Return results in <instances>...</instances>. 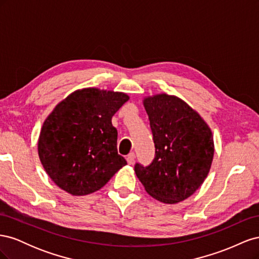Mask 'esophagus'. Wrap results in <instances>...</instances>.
I'll use <instances>...</instances> for the list:
<instances>
[{"label": "esophagus", "mask_w": 259, "mask_h": 259, "mask_svg": "<svg viewBox=\"0 0 259 259\" xmlns=\"http://www.w3.org/2000/svg\"><path fill=\"white\" fill-rule=\"evenodd\" d=\"M126 161H127V163L130 164V165H133V164H134V161H135V153L134 152H131L126 156Z\"/></svg>", "instance_id": "esophagus-1"}]
</instances>
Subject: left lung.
<instances>
[{"label":"left lung","mask_w":259,"mask_h":259,"mask_svg":"<svg viewBox=\"0 0 259 259\" xmlns=\"http://www.w3.org/2000/svg\"><path fill=\"white\" fill-rule=\"evenodd\" d=\"M143 104L150 121L155 156L150 165H135L145 190L165 204L188 199L204 183L214 158L213 133L183 99L162 93Z\"/></svg>","instance_id":"left-lung-1"}]
</instances>
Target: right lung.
Listing matches in <instances>:
<instances>
[{"mask_svg": "<svg viewBox=\"0 0 259 259\" xmlns=\"http://www.w3.org/2000/svg\"><path fill=\"white\" fill-rule=\"evenodd\" d=\"M128 99L122 92L86 88L55 106L43 123L37 152L60 189L76 197L91 194L126 165L117 153L111 119Z\"/></svg>", "mask_w": 259, "mask_h": 259, "instance_id": "obj_1", "label": "right lung"}]
</instances>
